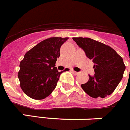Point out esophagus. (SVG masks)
Listing matches in <instances>:
<instances>
[{
	"mask_svg": "<svg viewBox=\"0 0 130 130\" xmlns=\"http://www.w3.org/2000/svg\"><path fill=\"white\" fill-rule=\"evenodd\" d=\"M71 72H72V73H73V74H74V75H77L78 73H79V72H75V71L73 70H71Z\"/></svg>",
	"mask_w": 130,
	"mask_h": 130,
	"instance_id": "esophagus-1",
	"label": "esophagus"
}]
</instances>
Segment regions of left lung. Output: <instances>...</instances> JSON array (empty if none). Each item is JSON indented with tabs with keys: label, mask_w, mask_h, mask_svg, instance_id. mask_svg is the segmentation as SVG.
<instances>
[{
	"label": "left lung",
	"mask_w": 130,
	"mask_h": 130,
	"mask_svg": "<svg viewBox=\"0 0 130 130\" xmlns=\"http://www.w3.org/2000/svg\"><path fill=\"white\" fill-rule=\"evenodd\" d=\"M86 56L94 63V76L81 85L83 90L94 98L111 94L123 77L126 66L123 59L109 45L88 38H73Z\"/></svg>",
	"instance_id": "8db88e82"
}]
</instances>
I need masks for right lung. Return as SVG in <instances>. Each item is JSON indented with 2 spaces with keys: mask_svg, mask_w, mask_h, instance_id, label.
I'll return each mask as SVG.
<instances>
[{
  "mask_svg": "<svg viewBox=\"0 0 130 130\" xmlns=\"http://www.w3.org/2000/svg\"><path fill=\"white\" fill-rule=\"evenodd\" d=\"M68 38L46 39L25 53L21 61L18 78L25 94L34 100H42L51 94L64 71L58 72L55 63L60 49Z\"/></svg>",
  "mask_w": 130,
  "mask_h": 130,
  "instance_id": "obj_1",
  "label": "right lung"
}]
</instances>
